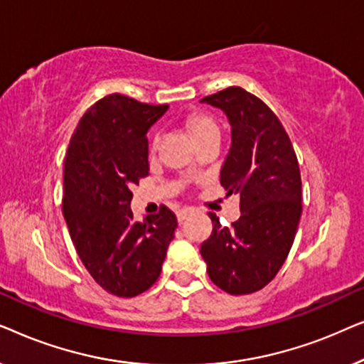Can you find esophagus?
<instances>
[{
    "label": "esophagus",
    "instance_id": "esophagus-1",
    "mask_svg": "<svg viewBox=\"0 0 364 364\" xmlns=\"http://www.w3.org/2000/svg\"><path fill=\"white\" fill-rule=\"evenodd\" d=\"M188 215H191V210H188V208H181V210L177 212V220L182 223Z\"/></svg>",
    "mask_w": 364,
    "mask_h": 364
}]
</instances>
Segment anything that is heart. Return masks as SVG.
Wrapping results in <instances>:
<instances>
[{
    "mask_svg": "<svg viewBox=\"0 0 364 364\" xmlns=\"http://www.w3.org/2000/svg\"><path fill=\"white\" fill-rule=\"evenodd\" d=\"M186 127L196 142L203 141V139L207 137H218L217 124L210 116H207V114H191V116L186 119ZM156 144L157 141L154 142V146H156Z\"/></svg>",
    "mask_w": 364,
    "mask_h": 364,
    "instance_id": "obj_1",
    "label": "heart"
}]
</instances>
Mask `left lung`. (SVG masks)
<instances>
[{"mask_svg": "<svg viewBox=\"0 0 364 364\" xmlns=\"http://www.w3.org/2000/svg\"><path fill=\"white\" fill-rule=\"evenodd\" d=\"M200 102L220 109L230 124L220 183L240 196L242 212L232 228L208 213L213 230L200 255L218 288L248 295L270 283L290 253L301 217L300 167L282 122L257 96L233 86Z\"/></svg>", "mask_w": 364, "mask_h": 364, "instance_id": "1", "label": "left lung"}]
</instances>
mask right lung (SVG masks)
I'll list each match as a JSON object with an SVG mask.
<instances>
[{
	"instance_id": "right-lung-1",
	"label": "right lung",
	"mask_w": 364,
	"mask_h": 364,
	"mask_svg": "<svg viewBox=\"0 0 364 364\" xmlns=\"http://www.w3.org/2000/svg\"><path fill=\"white\" fill-rule=\"evenodd\" d=\"M168 109L111 94L79 121L64 159L63 213L84 267L104 290L131 298L161 275L177 218L167 207L134 220L132 192L149 176L147 132Z\"/></svg>"
}]
</instances>
